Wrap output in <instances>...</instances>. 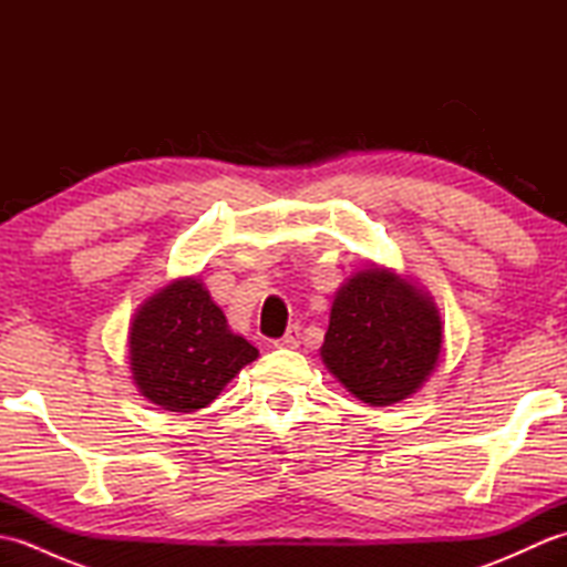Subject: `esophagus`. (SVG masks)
Segmentation results:
<instances>
[{
  "instance_id": "34e87169",
  "label": "esophagus",
  "mask_w": 567,
  "mask_h": 567,
  "mask_svg": "<svg viewBox=\"0 0 567 567\" xmlns=\"http://www.w3.org/2000/svg\"><path fill=\"white\" fill-rule=\"evenodd\" d=\"M297 346H299V327H297V323H295V327L287 329L282 339L275 341V348H297Z\"/></svg>"
}]
</instances>
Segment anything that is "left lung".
<instances>
[{
    "mask_svg": "<svg viewBox=\"0 0 567 567\" xmlns=\"http://www.w3.org/2000/svg\"><path fill=\"white\" fill-rule=\"evenodd\" d=\"M441 341L431 299L388 270L368 268L336 295L321 358L358 400L388 406L426 382Z\"/></svg>",
    "mask_w": 567,
    "mask_h": 567,
    "instance_id": "8db88e82",
    "label": "left lung"
}]
</instances>
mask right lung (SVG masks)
<instances>
[{
	"label": "right lung",
	"instance_id": "right-lung-1",
	"mask_svg": "<svg viewBox=\"0 0 567 567\" xmlns=\"http://www.w3.org/2000/svg\"><path fill=\"white\" fill-rule=\"evenodd\" d=\"M128 343L141 394L183 414L212 404L258 358L197 280H177L153 295L134 317Z\"/></svg>",
	"mask_w": 567,
	"mask_h": 567
}]
</instances>
